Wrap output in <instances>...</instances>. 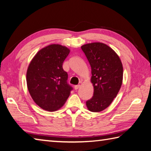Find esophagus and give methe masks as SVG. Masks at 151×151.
I'll use <instances>...</instances> for the list:
<instances>
[{
  "instance_id": "obj_1",
  "label": "esophagus",
  "mask_w": 151,
  "mask_h": 151,
  "mask_svg": "<svg viewBox=\"0 0 151 151\" xmlns=\"http://www.w3.org/2000/svg\"><path fill=\"white\" fill-rule=\"evenodd\" d=\"M79 87H80V85H76L75 87H74L75 90H78V89Z\"/></svg>"
}]
</instances>
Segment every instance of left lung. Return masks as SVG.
<instances>
[{"label":"left lung","mask_w":151,"mask_h":151,"mask_svg":"<svg viewBox=\"0 0 151 151\" xmlns=\"http://www.w3.org/2000/svg\"><path fill=\"white\" fill-rule=\"evenodd\" d=\"M81 47L90 63L94 87L93 96L86 105L91 111L100 112L111 104L121 87L122 64L115 51L104 43H90Z\"/></svg>","instance_id":"1"}]
</instances>
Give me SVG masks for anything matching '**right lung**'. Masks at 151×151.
<instances>
[{
    "mask_svg": "<svg viewBox=\"0 0 151 151\" xmlns=\"http://www.w3.org/2000/svg\"><path fill=\"white\" fill-rule=\"evenodd\" d=\"M70 51L65 46L49 45L30 61L27 72V88L32 100L43 109H59L70 96L72 87L67 83L68 73L63 68Z\"/></svg>",
    "mask_w": 151,
    "mask_h": 151,
    "instance_id": "add662e5",
    "label": "right lung"
}]
</instances>
